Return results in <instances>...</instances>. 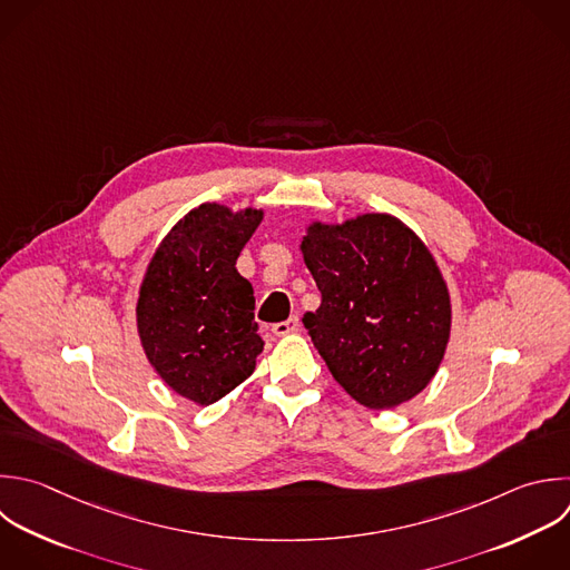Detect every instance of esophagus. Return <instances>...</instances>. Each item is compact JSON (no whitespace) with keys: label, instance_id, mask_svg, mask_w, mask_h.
I'll return each mask as SVG.
<instances>
[{"label":"esophagus","instance_id":"obj_1","mask_svg":"<svg viewBox=\"0 0 570 570\" xmlns=\"http://www.w3.org/2000/svg\"><path fill=\"white\" fill-rule=\"evenodd\" d=\"M301 330V323H298V318L296 316H289L287 321H283V323H276L274 327H272V332L276 334V336H287V334H296Z\"/></svg>","mask_w":570,"mask_h":570}]
</instances>
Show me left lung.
Instances as JSON below:
<instances>
[{
  "mask_svg": "<svg viewBox=\"0 0 570 570\" xmlns=\"http://www.w3.org/2000/svg\"><path fill=\"white\" fill-rule=\"evenodd\" d=\"M321 307L305 327L336 383L370 410L428 387L452 327L448 283L428 245L392 214L312 220L298 245Z\"/></svg>",
  "mask_w": 570,
  "mask_h": 570,
  "instance_id": "obj_1",
  "label": "left lung"
}]
</instances>
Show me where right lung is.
Instances as JSON below:
<instances>
[{
    "instance_id": "1",
    "label": "right lung",
    "mask_w": 570,
    "mask_h": 570,
    "mask_svg": "<svg viewBox=\"0 0 570 570\" xmlns=\"http://www.w3.org/2000/svg\"><path fill=\"white\" fill-rule=\"evenodd\" d=\"M263 218V207L203 203L169 229L145 269L136 303L140 345L165 385L196 405L238 387L263 352L254 287L236 269Z\"/></svg>"
}]
</instances>
